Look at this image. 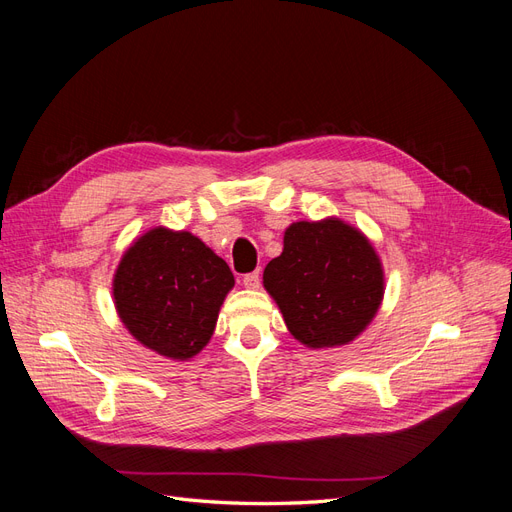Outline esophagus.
<instances>
[{
  "instance_id": "obj_1",
  "label": "esophagus",
  "mask_w": 512,
  "mask_h": 512,
  "mask_svg": "<svg viewBox=\"0 0 512 512\" xmlns=\"http://www.w3.org/2000/svg\"><path fill=\"white\" fill-rule=\"evenodd\" d=\"M243 286L250 288V290H256L260 286V273L254 271V273L243 275Z\"/></svg>"
}]
</instances>
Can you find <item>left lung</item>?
<instances>
[{
	"mask_svg": "<svg viewBox=\"0 0 512 512\" xmlns=\"http://www.w3.org/2000/svg\"><path fill=\"white\" fill-rule=\"evenodd\" d=\"M294 339L307 348L346 346L378 314L384 271L374 245L337 218L294 222L284 250L262 273Z\"/></svg>",
	"mask_w": 512,
	"mask_h": 512,
	"instance_id": "1",
	"label": "left lung"
}]
</instances>
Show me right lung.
<instances>
[{"label": "right lung", "instance_id": "obj_1", "mask_svg": "<svg viewBox=\"0 0 512 512\" xmlns=\"http://www.w3.org/2000/svg\"><path fill=\"white\" fill-rule=\"evenodd\" d=\"M232 286L235 275L211 247L188 230L156 226L121 256L113 297L136 342L188 361L209 344Z\"/></svg>", "mask_w": 512, "mask_h": 512}]
</instances>
